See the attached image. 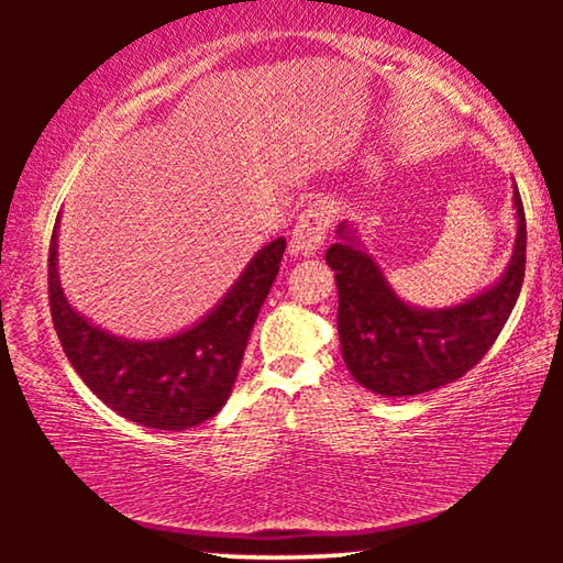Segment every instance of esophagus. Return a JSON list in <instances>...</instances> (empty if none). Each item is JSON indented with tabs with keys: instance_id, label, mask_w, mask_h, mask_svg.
<instances>
[{
	"instance_id": "1",
	"label": "esophagus",
	"mask_w": 563,
	"mask_h": 563,
	"mask_svg": "<svg viewBox=\"0 0 563 563\" xmlns=\"http://www.w3.org/2000/svg\"><path fill=\"white\" fill-rule=\"evenodd\" d=\"M332 221H335V208L330 201H316L308 211H302L298 223L292 228L290 243L300 255H312L325 243Z\"/></svg>"
}]
</instances>
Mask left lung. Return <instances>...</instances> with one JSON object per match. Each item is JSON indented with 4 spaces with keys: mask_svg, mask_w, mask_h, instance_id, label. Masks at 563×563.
I'll return each mask as SVG.
<instances>
[{
    "mask_svg": "<svg viewBox=\"0 0 563 563\" xmlns=\"http://www.w3.org/2000/svg\"><path fill=\"white\" fill-rule=\"evenodd\" d=\"M517 241L507 268L487 288L450 308L399 298L355 223L338 225L325 261L338 283V332L350 375L369 393L412 397L460 379L499 338L517 305L527 263V221L514 184Z\"/></svg>",
    "mask_w": 563,
    "mask_h": 563,
    "instance_id": "8db88e82",
    "label": "left lung"
}]
</instances>
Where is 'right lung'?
<instances>
[{"label":"right lung","instance_id":"1","mask_svg":"<svg viewBox=\"0 0 563 563\" xmlns=\"http://www.w3.org/2000/svg\"><path fill=\"white\" fill-rule=\"evenodd\" d=\"M59 218L49 245L52 320L64 355L84 385L113 412L151 430L180 432L221 412L255 318L278 275L285 238L263 245L223 298L194 325L168 338L131 340L84 318L64 295Z\"/></svg>","mask_w":563,"mask_h":563}]
</instances>
